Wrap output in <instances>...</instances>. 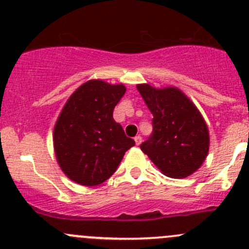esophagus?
I'll return each instance as SVG.
<instances>
[{
  "mask_svg": "<svg viewBox=\"0 0 249 249\" xmlns=\"http://www.w3.org/2000/svg\"><path fill=\"white\" fill-rule=\"evenodd\" d=\"M135 142H136L137 145H140L141 142H142V137H141L140 135H139V136H136V137H135Z\"/></svg>",
  "mask_w": 249,
  "mask_h": 249,
  "instance_id": "esophagus-1",
  "label": "esophagus"
}]
</instances>
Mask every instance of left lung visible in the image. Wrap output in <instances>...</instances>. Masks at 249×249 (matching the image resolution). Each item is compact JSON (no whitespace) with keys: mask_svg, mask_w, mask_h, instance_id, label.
<instances>
[{"mask_svg":"<svg viewBox=\"0 0 249 249\" xmlns=\"http://www.w3.org/2000/svg\"><path fill=\"white\" fill-rule=\"evenodd\" d=\"M136 88L153 114V135L141 144L142 152L171 178L196 172L207 158L210 131L194 102L176 87Z\"/></svg>","mask_w":249,"mask_h":249,"instance_id":"8db88e82","label":"left lung"}]
</instances>
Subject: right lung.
I'll list each match as a JSON object with an SVG mask.
<instances>
[{
  "instance_id": "right-lung-1",
  "label": "right lung",
  "mask_w": 249,
  "mask_h": 249,
  "mask_svg": "<svg viewBox=\"0 0 249 249\" xmlns=\"http://www.w3.org/2000/svg\"><path fill=\"white\" fill-rule=\"evenodd\" d=\"M125 91L122 83L90 79L62 107L54 125L53 145L60 169L74 183L85 187L104 183L135 145L113 119V109Z\"/></svg>"
}]
</instances>
